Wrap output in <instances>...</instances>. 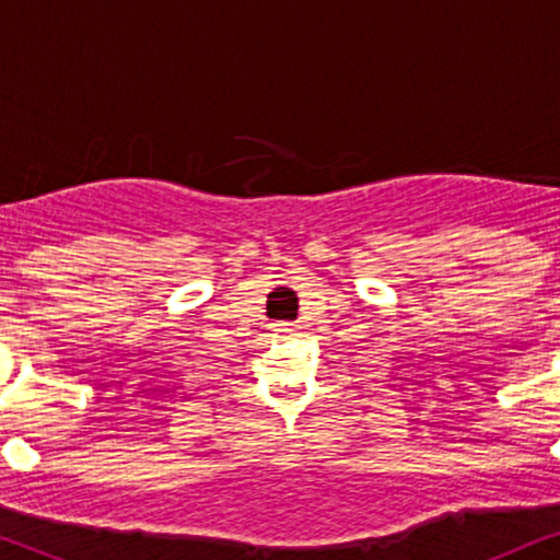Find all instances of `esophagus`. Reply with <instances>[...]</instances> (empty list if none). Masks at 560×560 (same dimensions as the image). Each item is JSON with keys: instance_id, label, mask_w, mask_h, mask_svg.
<instances>
[{"instance_id": "1", "label": "esophagus", "mask_w": 560, "mask_h": 560, "mask_svg": "<svg viewBox=\"0 0 560 560\" xmlns=\"http://www.w3.org/2000/svg\"><path fill=\"white\" fill-rule=\"evenodd\" d=\"M281 329H284V331H294V324H281Z\"/></svg>"}]
</instances>
